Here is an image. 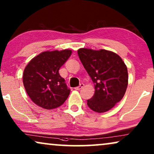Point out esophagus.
Returning a JSON list of instances; mask_svg holds the SVG:
<instances>
[{
    "label": "esophagus",
    "instance_id": "1",
    "mask_svg": "<svg viewBox=\"0 0 154 154\" xmlns=\"http://www.w3.org/2000/svg\"><path fill=\"white\" fill-rule=\"evenodd\" d=\"M83 87H84V84H83V83H81V84H80V85H79V86H78V87L75 88V90H79L82 89V88H83Z\"/></svg>",
    "mask_w": 154,
    "mask_h": 154
}]
</instances>
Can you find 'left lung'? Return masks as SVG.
Segmentation results:
<instances>
[{
	"instance_id": "obj_1",
	"label": "left lung",
	"mask_w": 154,
	"mask_h": 154,
	"mask_svg": "<svg viewBox=\"0 0 154 154\" xmlns=\"http://www.w3.org/2000/svg\"><path fill=\"white\" fill-rule=\"evenodd\" d=\"M78 54L94 85L88 106L97 113L108 111L123 99L128 84V69L121 57L106 50L80 48Z\"/></svg>"
}]
</instances>
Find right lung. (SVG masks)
<instances>
[{
    "mask_svg": "<svg viewBox=\"0 0 154 154\" xmlns=\"http://www.w3.org/2000/svg\"><path fill=\"white\" fill-rule=\"evenodd\" d=\"M71 50L45 51L33 57L25 67L23 83L26 93L38 106L55 109L64 104L70 94L60 67L71 56Z\"/></svg>",
    "mask_w": 154,
    "mask_h": 154,
    "instance_id": "1",
    "label": "right lung"
}]
</instances>
